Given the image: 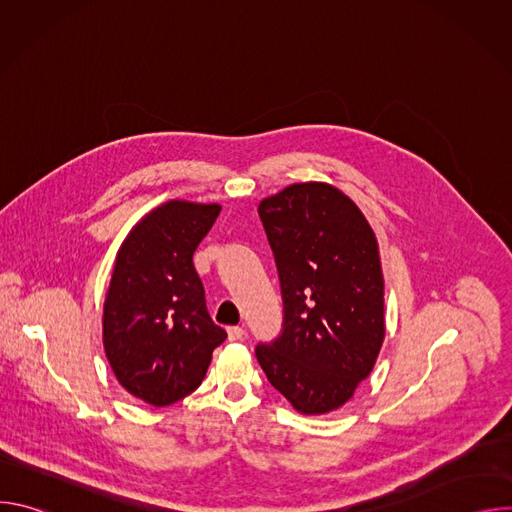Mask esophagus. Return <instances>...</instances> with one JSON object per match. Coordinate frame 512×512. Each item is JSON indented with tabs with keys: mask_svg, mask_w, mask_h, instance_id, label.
I'll list each match as a JSON object with an SVG mask.
<instances>
[{
	"mask_svg": "<svg viewBox=\"0 0 512 512\" xmlns=\"http://www.w3.org/2000/svg\"><path fill=\"white\" fill-rule=\"evenodd\" d=\"M227 336L231 342H237V340L245 338V330L241 326H231V328H227Z\"/></svg>",
	"mask_w": 512,
	"mask_h": 512,
	"instance_id": "34e87169",
	"label": "esophagus"
}]
</instances>
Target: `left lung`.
<instances>
[{"mask_svg": "<svg viewBox=\"0 0 512 512\" xmlns=\"http://www.w3.org/2000/svg\"><path fill=\"white\" fill-rule=\"evenodd\" d=\"M275 255L283 332L255 354L269 383L304 415L354 397L385 340V279L360 208L326 182L289 184L259 202Z\"/></svg>", "mask_w": 512, "mask_h": 512, "instance_id": "left-lung-1", "label": "left lung"}]
</instances>
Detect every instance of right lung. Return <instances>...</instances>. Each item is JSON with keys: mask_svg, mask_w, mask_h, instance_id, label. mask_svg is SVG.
Listing matches in <instances>:
<instances>
[{"mask_svg": "<svg viewBox=\"0 0 512 512\" xmlns=\"http://www.w3.org/2000/svg\"><path fill=\"white\" fill-rule=\"evenodd\" d=\"M221 204L168 200L121 243L103 304V346L119 385L166 407L196 391L227 338L204 302L192 255Z\"/></svg>", "mask_w": 512, "mask_h": 512, "instance_id": "add662e5", "label": "right lung"}]
</instances>
